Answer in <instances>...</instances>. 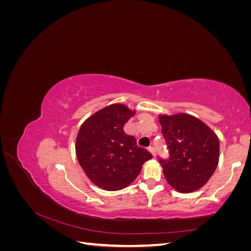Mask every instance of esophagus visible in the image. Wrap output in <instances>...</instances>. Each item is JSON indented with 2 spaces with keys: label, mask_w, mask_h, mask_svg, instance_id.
<instances>
[{
  "label": "esophagus",
  "mask_w": 251,
  "mask_h": 251,
  "mask_svg": "<svg viewBox=\"0 0 251 251\" xmlns=\"http://www.w3.org/2000/svg\"><path fill=\"white\" fill-rule=\"evenodd\" d=\"M149 151L151 153V155H153L154 157H156V149L153 148V147H150L149 148Z\"/></svg>",
  "instance_id": "esophagus-1"
}]
</instances>
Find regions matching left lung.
<instances>
[{"label": "left lung", "mask_w": 251, "mask_h": 251, "mask_svg": "<svg viewBox=\"0 0 251 251\" xmlns=\"http://www.w3.org/2000/svg\"><path fill=\"white\" fill-rule=\"evenodd\" d=\"M170 157L159 159L170 185L180 193L201 188L219 162L218 136L203 121L189 114L159 116Z\"/></svg>", "instance_id": "1"}]
</instances>
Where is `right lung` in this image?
<instances>
[{
	"instance_id": "right-lung-1",
	"label": "right lung",
	"mask_w": 251,
	"mask_h": 251,
	"mask_svg": "<svg viewBox=\"0 0 251 251\" xmlns=\"http://www.w3.org/2000/svg\"><path fill=\"white\" fill-rule=\"evenodd\" d=\"M134 114L125 104H111L90 116L78 131L77 160L88 178L105 191L126 187L153 157L124 131Z\"/></svg>"
}]
</instances>
